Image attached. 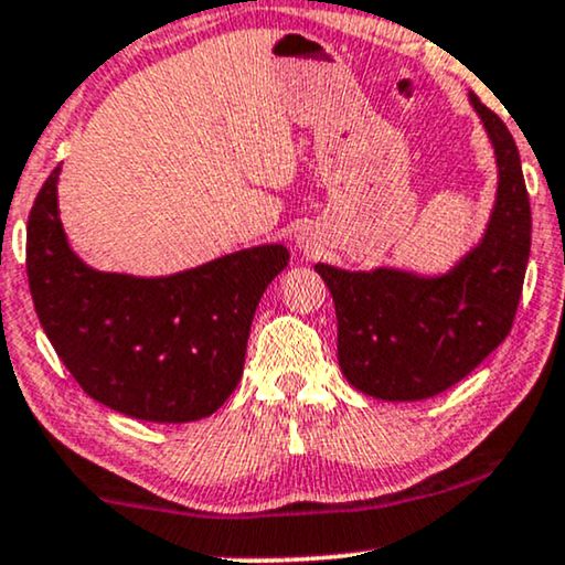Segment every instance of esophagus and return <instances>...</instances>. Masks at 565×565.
<instances>
[{
	"label": "esophagus",
	"mask_w": 565,
	"mask_h": 565,
	"mask_svg": "<svg viewBox=\"0 0 565 565\" xmlns=\"http://www.w3.org/2000/svg\"><path fill=\"white\" fill-rule=\"evenodd\" d=\"M298 244H303V246H308V242H298Z\"/></svg>",
	"instance_id": "34e87169"
}]
</instances>
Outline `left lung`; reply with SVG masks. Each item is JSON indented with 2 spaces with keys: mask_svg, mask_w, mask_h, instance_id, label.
Instances as JSON below:
<instances>
[{
  "mask_svg": "<svg viewBox=\"0 0 565 565\" xmlns=\"http://www.w3.org/2000/svg\"><path fill=\"white\" fill-rule=\"evenodd\" d=\"M468 103L493 146L497 198L478 244L447 273L316 265L334 298L347 381L381 401L431 398L476 370L512 329L530 259V198L520 151L497 113Z\"/></svg>",
  "mask_w": 565,
  "mask_h": 565,
  "instance_id": "obj_1",
  "label": "left lung"
}]
</instances>
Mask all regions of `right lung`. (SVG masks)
<instances>
[{"label": "right lung", "mask_w": 565, "mask_h": 565, "mask_svg": "<svg viewBox=\"0 0 565 565\" xmlns=\"http://www.w3.org/2000/svg\"><path fill=\"white\" fill-rule=\"evenodd\" d=\"M58 174L30 211L28 282L61 362L87 396L134 419L182 424L218 412L242 381L262 292L290 252L262 244L174 275L103 273L68 244Z\"/></svg>", "instance_id": "right-lung-1"}]
</instances>
